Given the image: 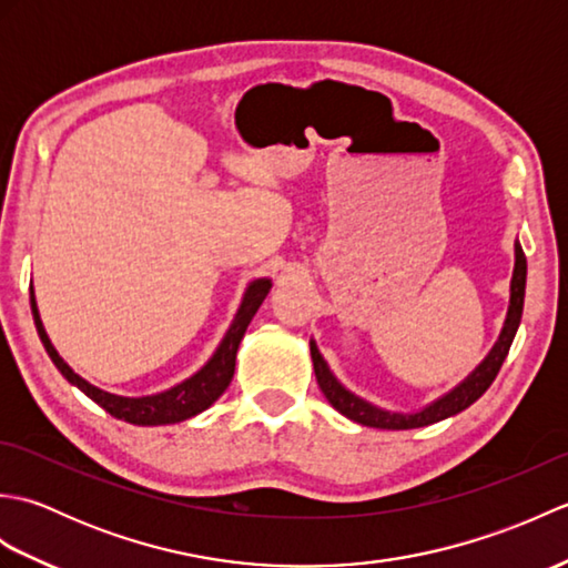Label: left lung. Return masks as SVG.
Listing matches in <instances>:
<instances>
[{"label": "left lung", "mask_w": 568, "mask_h": 568, "mask_svg": "<svg viewBox=\"0 0 568 568\" xmlns=\"http://www.w3.org/2000/svg\"><path fill=\"white\" fill-rule=\"evenodd\" d=\"M525 283H527V258L523 253L520 241H515L510 305H508V315H505L498 342L493 344L488 356L480 361V364L470 371L462 383L454 385L449 393H444L442 397L432 400L422 409H415V413H395V409H385V407H378V405L364 400V397H358L356 393L348 390L339 378L334 376V371L320 354L315 339H310L312 366H315V376H317V383H320L324 397H327L336 413H342L344 417L358 422V425L376 427V429H417V427H427V425H434V422H442L446 417L464 413L466 407L474 405L478 397L490 388V383L496 381L505 356H508V352H510V344H513L517 327H520V320H523Z\"/></svg>", "instance_id": "obj_1"}]
</instances>
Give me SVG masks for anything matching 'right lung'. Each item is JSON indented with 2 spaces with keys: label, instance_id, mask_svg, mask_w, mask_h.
I'll use <instances>...</instances> for the list:
<instances>
[{
  "label": "right lung",
  "instance_id": "add662e5",
  "mask_svg": "<svg viewBox=\"0 0 568 568\" xmlns=\"http://www.w3.org/2000/svg\"><path fill=\"white\" fill-rule=\"evenodd\" d=\"M271 287H273L271 277H256V281H251L246 285L244 297H241V305L236 310L232 324H229L224 339L214 348V354L207 358V364H204L200 371L192 373L190 378L175 383L173 388L153 393V395H139V397L106 393L98 388V385H92L90 381L78 376V373L65 364L63 356L55 352V346L51 344V339H48L41 315H39V305H36L33 285H31V312H33L36 332H39L48 356H51L55 368L63 373V378L70 385H75L78 390H82L90 400L98 403L116 419H124L129 425H139V427H159V425H175V422L195 417L220 400L222 393L229 388V383L234 378L239 344L244 339L248 324L253 315L258 312L265 295L271 293Z\"/></svg>",
  "mask_w": 568,
  "mask_h": 568
}]
</instances>
